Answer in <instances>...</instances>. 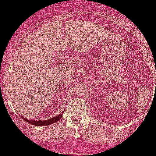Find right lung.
<instances>
[{
	"label": "right lung",
	"instance_id": "right-lung-1",
	"mask_svg": "<svg viewBox=\"0 0 156 156\" xmlns=\"http://www.w3.org/2000/svg\"><path fill=\"white\" fill-rule=\"evenodd\" d=\"M62 118V114H58V116H56L55 118H52V119H49L48 120H44V121H41V120H37V121H33V120H28L27 119H23L26 122H29L31 124L35 126H46V125H49V124H52L54 122H57L58 121L59 119Z\"/></svg>",
	"mask_w": 156,
	"mask_h": 156
}]
</instances>
